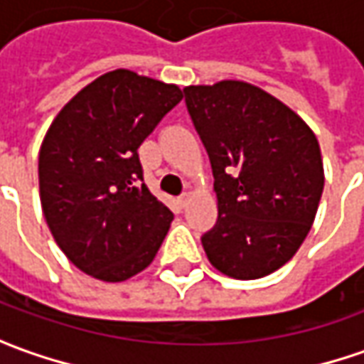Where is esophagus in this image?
Instances as JSON below:
<instances>
[{
    "label": "esophagus",
    "instance_id": "esophagus-1",
    "mask_svg": "<svg viewBox=\"0 0 364 364\" xmlns=\"http://www.w3.org/2000/svg\"><path fill=\"white\" fill-rule=\"evenodd\" d=\"M190 200H192V194H188V192H186V194H182V196L178 198V203H180V206H188Z\"/></svg>",
    "mask_w": 364,
    "mask_h": 364
}]
</instances>
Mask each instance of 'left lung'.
<instances>
[{"label": "left lung", "mask_w": 364, "mask_h": 364, "mask_svg": "<svg viewBox=\"0 0 364 364\" xmlns=\"http://www.w3.org/2000/svg\"><path fill=\"white\" fill-rule=\"evenodd\" d=\"M213 164L217 227L203 237L213 267L259 279L296 255L324 190L320 144L286 103L245 80L184 89Z\"/></svg>", "instance_id": "8db88e82"}]
</instances>
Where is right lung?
<instances>
[{"label": "right lung", "mask_w": 364, "mask_h": 364, "mask_svg": "<svg viewBox=\"0 0 364 364\" xmlns=\"http://www.w3.org/2000/svg\"><path fill=\"white\" fill-rule=\"evenodd\" d=\"M182 97L178 85L117 68L50 123L38 156L42 213L68 261L95 279L144 272L170 231L174 215L141 182L137 149Z\"/></svg>", "instance_id": "add662e5"}]
</instances>
